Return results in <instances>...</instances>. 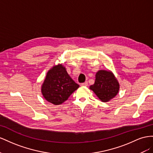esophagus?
<instances>
[{"instance_id": "esophagus-1", "label": "esophagus", "mask_w": 153, "mask_h": 153, "mask_svg": "<svg viewBox=\"0 0 153 153\" xmlns=\"http://www.w3.org/2000/svg\"><path fill=\"white\" fill-rule=\"evenodd\" d=\"M81 85L82 86H88V82L86 81V82H83V83H82Z\"/></svg>"}]
</instances>
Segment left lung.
Listing matches in <instances>:
<instances>
[{
    "label": "left lung",
    "mask_w": 153,
    "mask_h": 153,
    "mask_svg": "<svg viewBox=\"0 0 153 153\" xmlns=\"http://www.w3.org/2000/svg\"><path fill=\"white\" fill-rule=\"evenodd\" d=\"M90 88L102 102H108L119 92V84L111 72L99 71L96 74L95 83Z\"/></svg>",
    "instance_id": "left-lung-1"
}]
</instances>
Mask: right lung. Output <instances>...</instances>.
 <instances>
[{
    "label": "right lung",
    "instance_id": "add662e5",
    "mask_svg": "<svg viewBox=\"0 0 153 153\" xmlns=\"http://www.w3.org/2000/svg\"><path fill=\"white\" fill-rule=\"evenodd\" d=\"M79 86L69 76L63 65H58L47 72L42 92L47 101L59 105L67 101Z\"/></svg>",
    "mask_w": 153,
    "mask_h": 153
}]
</instances>
